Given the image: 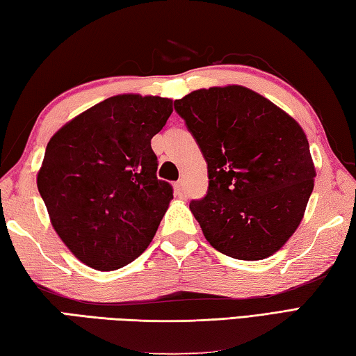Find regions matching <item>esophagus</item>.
<instances>
[{
  "label": "esophagus",
  "instance_id": "esophagus-1",
  "mask_svg": "<svg viewBox=\"0 0 356 356\" xmlns=\"http://www.w3.org/2000/svg\"><path fill=\"white\" fill-rule=\"evenodd\" d=\"M184 186H185V184H184L182 179H180L176 185H174V188H176V195L179 197H185V188H184Z\"/></svg>",
  "mask_w": 356,
  "mask_h": 356
}]
</instances>
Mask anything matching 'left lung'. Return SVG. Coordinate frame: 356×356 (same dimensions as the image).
I'll list each match as a JSON object with an SVG mask.
<instances>
[{"label": "left lung", "mask_w": 356, "mask_h": 356, "mask_svg": "<svg viewBox=\"0 0 356 356\" xmlns=\"http://www.w3.org/2000/svg\"><path fill=\"white\" fill-rule=\"evenodd\" d=\"M174 111L207 161L209 190L190 202L207 241L236 260L273 255L299 227L314 186L305 132L241 86L196 90Z\"/></svg>", "instance_id": "1"}]
</instances>
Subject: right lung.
Segmentation results:
<instances>
[{
	"label": "right lung",
	"mask_w": 356,
	"mask_h": 356,
	"mask_svg": "<svg viewBox=\"0 0 356 356\" xmlns=\"http://www.w3.org/2000/svg\"><path fill=\"white\" fill-rule=\"evenodd\" d=\"M172 113L160 96L118 95L49 140L37 176L51 222L87 266L115 270L143 254L172 199L151 138Z\"/></svg>",
	"instance_id": "obj_1"
}]
</instances>
